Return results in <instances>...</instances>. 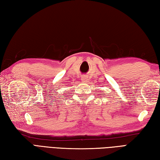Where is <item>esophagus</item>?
Here are the masks:
<instances>
[{
  "instance_id": "obj_1",
  "label": "esophagus",
  "mask_w": 160,
  "mask_h": 160,
  "mask_svg": "<svg viewBox=\"0 0 160 160\" xmlns=\"http://www.w3.org/2000/svg\"><path fill=\"white\" fill-rule=\"evenodd\" d=\"M87 81H88L87 77L83 76V77H82V78H81V81H82V82H87Z\"/></svg>"
}]
</instances>
